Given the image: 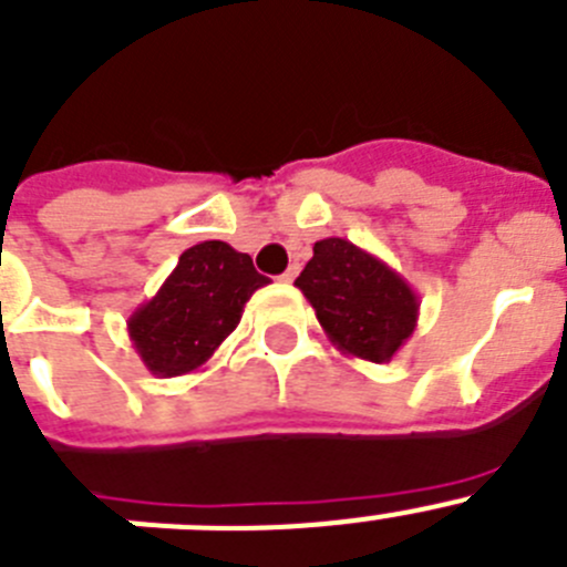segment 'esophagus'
Listing matches in <instances>:
<instances>
[{
    "instance_id": "34e87169",
    "label": "esophagus",
    "mask_w": 567,
    "mask_h": 567,
    "mask_svg": "<svg viewBox=\"0 0 567 567\" xmlns=\"http://www.w3.org/2000/svg\"><path fill=\"white\" fill-rule=\"evenodd\" d=\"M295 278H298V264H292V267H289L287 272L280 275V280H284V284H292Z\"/></svg>"
}]
</instances>
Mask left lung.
Returning a JSON list of instances; mask_svg holds the SVG:
<instances>
[{"label": "left lung", "instance_id": "8db88e82", "mask_svg": "<svg viewBox=\"0 0 567 567\" xmlns=\"http://www.w3.org/2000/svg\"><path fill=\"white\" fill-rule=\"evenodd\" d=\"M312 252L295 287L312 303L327 338L343 354L389 363L417 327L412 284L346 238L318 240Z\"/></svg>", "mask_w": 567, "mask_h": 567}]
</instances>
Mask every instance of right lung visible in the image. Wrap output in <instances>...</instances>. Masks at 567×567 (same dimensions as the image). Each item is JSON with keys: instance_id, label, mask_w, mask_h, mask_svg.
<instances>
[{"instance_id": "obj_1", "label": "right lung", "mask_w": 567, "mask_h": 567, "mask_svg": "<svg viewBox=\"0 0 567 567\" xmlns=\"http://www.w3.org/2000/svg\"><path fill=\"white\" fill-rule=\"evenodd\" d=\"M267 284L247 252L202 240L184 249L162 289L127 318L133 349L158 378L198 372L235 332L255 289Z\"/></svg>"}]
</instances>
